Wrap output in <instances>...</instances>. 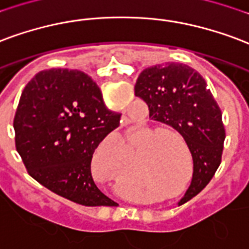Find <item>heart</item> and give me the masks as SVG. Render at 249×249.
<instances>
[{
    "mask_svg": "<svg viewBox=\"0 0 249 249\" xmlns=\"http://www.w3.org/2000/svg\"><path fill=\"white\" fill-rule=\"evenodd\" d=\"M156 130H141L136 137L134 145H140L149 137H153ZM170 140L165 134L157 136L149 142L139 149V156L144 154L139 160V171L145 181H162L173 183L178 179L179 173V152L173 142H167ZM149 152H148L147 150ZM147 153H145L144 152ZM129 153V149L125 146V154Z\"/></svg>",
    "mask_w": 249,
    "mask_h": 249,
    "instance_id": "heart-1",
    "label": "heart"
}]
</instances>
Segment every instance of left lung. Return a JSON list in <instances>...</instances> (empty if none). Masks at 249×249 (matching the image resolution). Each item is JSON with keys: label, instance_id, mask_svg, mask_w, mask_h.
I'll list each match as a JSON object with an SVG mask.
<instances>
[{"label": "left lung", "instance_id": "obj_1", "mask_svg": "<svg viewBox=\"0 0 249 249\" xmlns=\"http://www.w3.org/2000/svg\"><path fill=\"white\" fill-rule=\"evenodd\" d=\"M134 93L148 104L150 119L174 128L190 149L193 179L178 202L181 206L203 190L222 162V110L199 73L173 62L145 68Z\"/></svg>", "mask_w": 249, "mask_h": 249}]
</instances>
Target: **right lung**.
<instances>
[{
	"instance_id": "add662e5",
	"label": "right lung",
	"mask_w": 249,
	"mask_h": 249,
	"mask_svg": "<svg viewBox=\"0 0 249 249\" xmlns=\"http://www.w3.org/2000/svg\"><path fill=\"white\" fill-rule=\"evenodd\" d=\"M100 88L78 70L51 68L27 83L14 116L16 148L27 173L83 206H115L92 178L95 149L120 125Z\"/></svg>"
}]
</instances>
